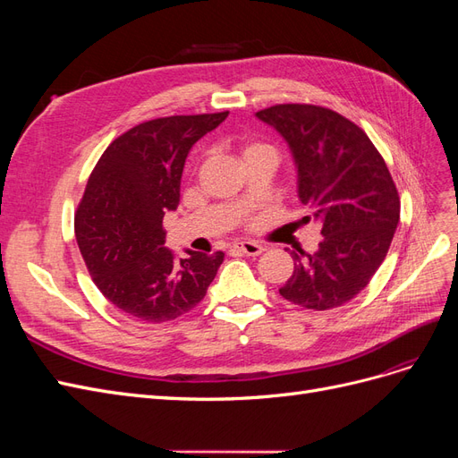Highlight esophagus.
I'll use <instances>...</instances> for the list:
<instances>
[{"instance_id": "1", "label": "esophagus", "mask_w": 458, "mask_h": 458, "mask_svg": "<svg viewBox=\"0 0 458 458\" xmlns=\"http://www.w3.org/2000/svg\"><path fill=\"white\" fill-rule=\"evenodd\" d=\"M237 250H241L242 254L246 256H259L263 250H266V246H261L258 242H252V241H244V242H237Z\"/></svg>"}]
</instances>
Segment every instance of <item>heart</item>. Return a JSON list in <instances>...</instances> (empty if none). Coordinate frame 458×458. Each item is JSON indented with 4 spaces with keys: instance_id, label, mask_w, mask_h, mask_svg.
<instances>
[{
    "instance_id": "1",
    "label": "heart",
    "mask_w": 458,
    "mask_h": 458,
    "mask_svg": "<svg viewBox=\"0 0 458 458\" xmlns=\"http://www.w3.org/2000/svg\"><path fill=\"white\" fill-rule=\"evenodd\" d=\"M263 150H271V152H273V148H271L269 145H266V143L250 141V143H246V145L242 147V158L250 157V155H256V152H263Z\"/></svg>"
}]
</instances>
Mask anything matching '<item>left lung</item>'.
<instances>
[{
    "mask_svg": "<svg viewBox=\"0 0 458 458\" xmlns=\"http://www.w3.org/2000/svg\"><path fill=\"white\" fill-rule=\"evenodd\" d=\"M256 116L288 143L298 197L323 234L317 252H293L294 273L279 293L306 310L338 308L369 284L392 244L401 204L390 170L367 133L335 110L288 103Z\"/></svg>",
    "mask_w": 458,
    "mask_h": 458,
    "instance_id": "1",
    "label": "left lung"
}]
</instances>
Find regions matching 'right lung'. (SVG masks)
<instances>
[{
    "label": "right lung",
    "instance_id": "1",
    "mask_svg": "<svg viewBox=\"0 0 458 458\" xmlns=\"http://www.w3.org/2000/svg\"><path fill=\"white\" fill-rule=\"evenodd\" d=\"M229 113L140 123L106 147L78 206L76 241L95 286L137 321L165 323L206 296L224 252L164 246L162 217L179 204L185 158Z\"/></svg>",
    "mask_w": 458,
    "mask_h": 458
}]
</instances>
